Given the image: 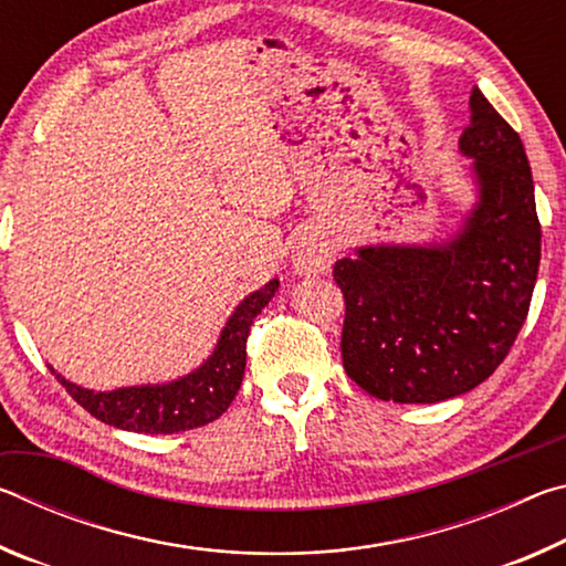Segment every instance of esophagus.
<instances>
[{"instance_id": "obj_1", "label": "esophagus", "mask_w": 566, "mask_h": 566, "mask_svg": "<svg viewBox=\"0 0 566 566\" xmlns=\"http://www.w3.org/2000/svg\"><path fill=\"white\" fill-rule=\"evenodd\" d=\"M332 260H334V249L329 242H324V239H304L292 254V264L300 274L327 272Z\"/></svg>"}]
</instances>
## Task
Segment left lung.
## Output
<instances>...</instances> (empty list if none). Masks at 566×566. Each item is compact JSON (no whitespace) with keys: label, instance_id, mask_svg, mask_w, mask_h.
Masks as SVG:
<instances>
[{"label":"left lung","instance_id":"8db88e82","mask_svg":"<svg viewBox=\"0 0 566 566\" xmlns=\"http://www.w3.org/2000/svg\"><path fill=\"white\" fill-rule=\"evenodd\" d=\"M459 151L476 205L432 244H369L334 264L344 294L342 361L371 397L434 405L482 385L522 324L539 272L542 227L524 145L476 87Z\"/></svg>","mask_w":566,"mask_h":566}]
</instances>
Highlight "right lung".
Segmentation results:
<instances>
[{"label": "right lung", "mask_w": 566, "mask_h": 566, "mask_svg": "<svg viewBox=\"0 0 566 566\" xmlns=\"http://www.w3.org/2000/svg\"><path fill=\"white\" fill-rule=\"evenodd\" d=\"M276 290H280V280H270L262 290L244 296L232 317L227 319L214 352L202 367L167 385L94 391L76 387L70 379L56 375L52 367L50 369L76 405H82L104 424L139 434H175L205 427L224 415L242 387L249 329Z\"/></svg>", "instance_id": "right-lung-1"}]
</instances>
